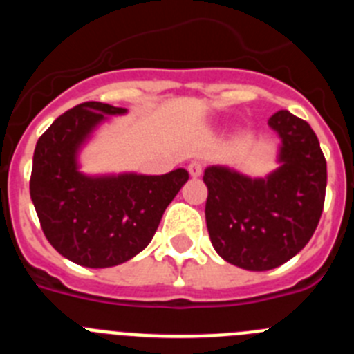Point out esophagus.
I'll return each instance as SVG.
<instances>
[{
	"label": "esophagus",
	"instance_id": "obj_1",
	"mask_svg": "<svg viewBox=\"0 0 354 354\" xmlns=\"http://www.w3.org/2000/svg\"><path fill=\"white\" fill-rule=\"evenodd\" d=\"M202 170H204V167H202V162L200 161H192L189 165H187V171H189L192 177H200Z\"/></svg>",
	"mask_w": 354,
	"mask_h": 354
}]
</instances>
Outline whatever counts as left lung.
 Returning <instances> with one entry per match:
<instances>
[{
    "label": "left lung",
    "mask_w": 354,
    "mask_h": 354,
    "mask_svg": "<svg viewBox=\"0 0 354 354\" xmlns=\"http://www.w3.org/2000/svg\"><path fill=\"white\" fill-rule=\"evenodd\" d=\"M282 138L280 168L266 179L209 167L205 221L220 257L248 271L282 266L317 228L326 193V159L312 127L282 109L268 120Z\"/></svg>",
    "instance_id": "obj_1"
}]
</instances>
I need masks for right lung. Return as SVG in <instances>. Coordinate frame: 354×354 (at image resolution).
Listing matches in <instances>:
<instances>
[{
  "mask_svg": "<svg viewBox=\"0 0 354 354\" xmlns=\"http://www.w3.org/2000/svg\"><path fill=\"white\" fill-rule=\"evenodd\" d=\"M122 113L126 109L104 102L77 104L53 122L33 154L30 195L44 236L60 255L84 268H111L138 255L189 179L184 168L165 175L81 174V143L106 115Z\"/></svg>",
  "mask_w": 354,
  "mask_h": 354,
  "instance_id": "obj_1",
  "label": "right lung"
}]
</instances>
